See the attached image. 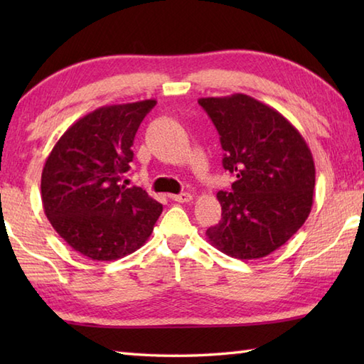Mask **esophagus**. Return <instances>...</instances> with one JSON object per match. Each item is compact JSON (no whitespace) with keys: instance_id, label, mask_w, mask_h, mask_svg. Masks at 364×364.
Masks as SVG:
<instances>
[{"instance_id":"esophagus-1","label":"esophagus","mask_w":364,"mask_h":364,"mask_svg":"<svg viewBox=\"0 0 364 364\" xmlns=\"http://www.w3.org/2000/svg\"><path fill=\"white\" fill-rule=\"evenodd\" d=\"M170 198H172L173 202H178V203H188L192 200V196L189 194V192H181V194L170 196Z\"/></svg>"}]
</instances>
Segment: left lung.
Listing matches in <instances>:
<instances>
[{"label":"left lung","mask_w":364,"mask_h":364,"mask_svg":"<svg viewBox=\"0 0 364 364\" xmlns=\"http://www.w3.org/2000/svg\"><path fill=\"white\" fill-rule=\"evenodd\" d=\"M198 105L219 131L223 168L237 178L230 192L219 191L222 219L206 236L228 257H267L311 211L313 154L280 112L249 95L200 98Z\"/></svg>","instance_id":"left-lung-1"}]
</instances>
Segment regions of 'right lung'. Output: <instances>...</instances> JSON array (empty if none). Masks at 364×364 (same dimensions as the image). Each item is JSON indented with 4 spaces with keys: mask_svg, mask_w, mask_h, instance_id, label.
<instances>
[{
    "mask_svg": "<svg viewBox=\"0 0 364 364\" xmlns=\"http://www.w3.org/2000/svg\"><path fill=\"white\" fill-rule=\"evenodd\" d=\"M154 105L98 107L76 120L46 158L43 211L58 235L89 259L112 261L141 249L162 213L142 188L122 184L139 125Z\"/></svg>",
    "mask_w": 364,
    "mask_h": 364,
    "instance_id": "add662e5",
    "label": "right lung"
}]
</instances>
